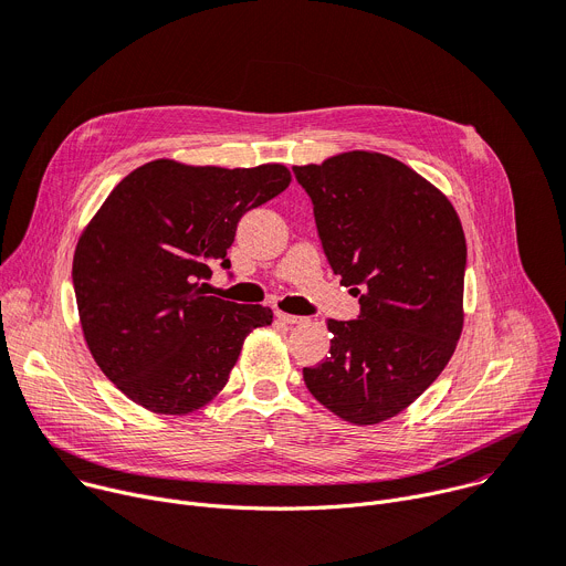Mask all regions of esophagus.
Masks as SVG:
<instances>
[{
	"instance_id": "1",
	"label": "esophagus",
	"mask_w": 566,
	"mask_h": 566,
	"mask_svg": "<svg viewBox=\"0 0 566 566\" xmlns=\"http://www.w3.org/2000/svg\"><path fill=\"white\" fill-rule=\"evenodd\" d=\"M275 316H277V321L280 323H284V325H300V323H305V318L303 316H295V314H286V312H275Z\"/></svg>"
}]
</instances>
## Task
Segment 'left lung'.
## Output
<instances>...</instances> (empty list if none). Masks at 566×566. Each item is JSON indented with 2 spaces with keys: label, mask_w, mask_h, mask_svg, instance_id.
<instances>
[{
  "label": "left lung",
  "mask_w": 566,
  "mask_h": 566,
  "mask_svg": "<svg viewBox=\"0 0 566 566\" xmlns=\"http://www.w3.org/2000/svg\"><path fill=\"white\" fill-rule=\"evenodd\" d=\"M293 175L334 275L359 297L357 321H327L329 357L303 368L305 385L348 423L387 421L439 378L460 342L462 222L439 188L387 155L355 149Z\"/></svg>",
  "instance_id": "1"
}]
</instances>
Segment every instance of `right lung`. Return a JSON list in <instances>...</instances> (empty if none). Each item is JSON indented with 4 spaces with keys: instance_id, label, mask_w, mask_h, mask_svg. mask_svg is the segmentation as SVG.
Listing matches in <instances>:
<instances>
[{
    "instance_id": "right-lung-1",
    "label": "right lung",
    "mask_w": 566,
    "mask_h": 566,
    "mask_svg": "<svg viewBox=\"0 0 566 566\" xmlns=\"http://www.w3.org/2000/svg\"><path fill=\"white\" fill-rule=\"evenodd\" d=\"M291 172L149 161L129 172L84 230L72 284L88 350L136 405L188 413L230 380L243 338L273 312L209 293L230 271L241 216L280 196Z\"/></svg>"
}]
</instances>
